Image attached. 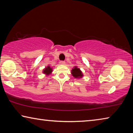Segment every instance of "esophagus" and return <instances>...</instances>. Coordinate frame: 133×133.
Returning a JSON list of instances; mask_svg holds the SVG:
<instances>
[{"label":"esophagus","instance_id":"34e87169","mask_svg":"<svg viewBox=\"0 0 133 133\" xmlns=\"http://www.w3.org/2000/svg\"><path fill=\"white\" fill-rule=\"evenodd\" d=\"M60 64H62V65H64L65 64H66V63H65V62H64V61H60Z\"/></svg>","mask_w":133,"mask_h":133}]
</instances>
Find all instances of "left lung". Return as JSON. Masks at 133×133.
<instances>
[{"label":"left lung","instance_id":"1","mask_svg":"<svg viewBox=\"0 0 133 133\" xmlns=\"http://www.w3.org/2000/svg\"><path fill=\"white\" fill-rule=\"evenodd\" d=\"M71 73L72 76L76 78H80L83 77V74L82 73V71L77 66L74 67V68H73V69L71 70Z\"/></svg>","mask_w":133,"mask_h":133}]
</instances>
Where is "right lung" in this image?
I'll return each instance as SVG.
<instances>
[{"label":"right lung","instance_id":"obj_1","mask_svg":"<svg viewBox=\"0 0 133 133\" xmlns=\"http://www.w3.org/2000/svg\"><path fill=\"white\" fill-rule=\"evenodd\" d=\"M53 71V69L50 67V66H48L46 67H45L44 69L43 70V73L44 75H46V76H49V75L52 73Z\"/></svg>","mask_w":133,"mask_h":133}]
</instances>
